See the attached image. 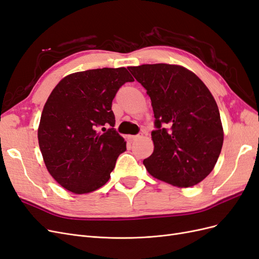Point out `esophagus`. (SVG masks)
<instances>
[{
  "instance_id": "obj_1",
  "label": "esophagus",
  "mask_w": 259,
  "mask_h": 259,
  "mask_svg": "<svg viewBox=\"0 0 259 259\" xmlns=\"http://www.w3.org/2000/svg\"><path fill=\"white\" fill-rule=\"evenodd\" d=\"M143 138V135L139 134V135H135V136H130V139L131 140H137V139H140Z\"/></svg>"
}]
</instances>
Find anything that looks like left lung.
Segmentation results:
<instances>
[{"label": "left lung", "mask_w": 259, "mask_h": 259, "mask_svg": "<svg viewBox=\"0 0 259 259\" xmlns=\"http://www.w3.org/2000/svg\"><path fill=\"white\" fill-rule=\"evenodd\" d=\"M128 70L147 90L158 128L151 133L153 152L144 160L148 173L179 188L199 184L213 170L224 143L211 93L183 66L154 64Z\"/></svg>", "instance_id": "obj_1"}]
</instances>
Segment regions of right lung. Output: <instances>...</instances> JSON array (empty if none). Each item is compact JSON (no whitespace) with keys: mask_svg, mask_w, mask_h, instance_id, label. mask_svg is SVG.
Instances as JSON below:
<instances>
[{"mask_svg":"<svg viewBox=\"0 0 259 259\" xmlns=\"http://www.w3.org/2000/svg\"><path fill=\"white\" fill-rule=\"evenodd\" d=\"M133 81L124 67L93 69L65 76L51 93L38 124V146L49 173L66 190L90 193L110 178L117 156L126 150L113 128L112 100Z\"/></svg>","mask_w":259,"mask_h":259,"instance_id":"1","label":"right lung"}]
</instances>
